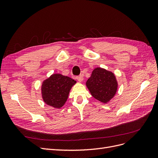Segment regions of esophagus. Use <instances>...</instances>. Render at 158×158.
<instances>
[{"mask_svg": "<svg viewBox=\"0 0 158 158\" xmlns=\"http://www.w3.org/2000/svg\"><path fill=\"white\" fill-rule=\"evenodd\" d=\"M76 79H77L80 82H82V81L84 80V77H83L82 75H80L79 76H77V77H76Z\"/></svg>", "mask_w": 158, "mask_h": 158, "instance_id": "obj_1", "label": "esophagus"}]
</instances>
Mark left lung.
I'll use <instances>...</instances> for the list:
<instances>
[{
  "label": "left lung",
  "instance_id": "obj_1",
  "mask_svg": "<svg viewBox=\"0 0 158 158\" xmlns=\"http://www.w3.org/2000/svg\"><path fill=\"white\" fill-rule=\"evenodd\" d=\"M85 85L91 95L103 103H109L115 95L118 89L114 74L101 67L95 68L92 71Z\"/></svg>",
  "mask_w": 158,
  "mask_h": 158
}]
</instances>
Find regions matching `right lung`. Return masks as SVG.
Instances as JSON below:
<instances>
[{
  "mask_svg": "<svg viewBox=\"0 0 158 158\" xmlns=\"http://www.w3.org/2000/svg\"><path fill=\"white\" fill-rule=\"evenodd\" d=\"M76 81L61 74H52L43 81L41 97L47 106L60 109L67 101L71 88Z\"/></svg>",
  "mask_w": 158,
  "mask_h": 158,
  "instance_id": "1",
  "label": "right lung"
}]
</instances>
